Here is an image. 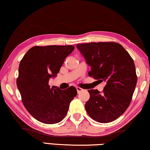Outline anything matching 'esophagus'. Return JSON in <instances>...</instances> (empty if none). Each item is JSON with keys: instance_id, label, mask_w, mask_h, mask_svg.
Listing matches in <instances>:
<instances>
[{"instance_id": "esophagus-1", "label": "esophagus", "mask_w": 150, "mask_h": 150, "mask_svg": "<svg viewBox=\"0 0 150 150\" xmlns=\"http://www.w3.org/2000/svg\"><path fill=\"white\" fill-rule=\"evenodd\" d=\"M76 90H77L78 94H79V93H81V92H83V91H84V89L81 88V87H76Z\"/></svg>"}]
</instances>
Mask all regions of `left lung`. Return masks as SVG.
Here are the masks:
<instances>
[{
  "label": "left lung",
  "mask_w": 150,
  "mask_h": 150,
  "mask_svg": "<svg viewBox=\"0 0 150 150\" xmlns=\"http://www.w3.org/2000/svg\"><path fill=\"white\" fill-rule=\"evenodd\" d=\"M76 47L91 66L89 76L105 83L102 92L89 89L86 112L101 123L117 119L129 107L137 83L133 59L121 45L115 42L77 44Z\"/></svg>",
  "instance_id": "8db88e82"
}]
</instances>
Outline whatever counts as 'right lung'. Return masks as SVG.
<instances>
[{"mask_svg": "<svg viewBox=\"0 0 150 150\" xmlns=\"http://www.w3.org/2000/svg\"><path fill=\"white\" fill-rule=\"evenodd\" d=\"M74 50L73 45L34 46L21 61L17 87L25 108L38 121L45 124L61 121L77 95L74 87L61 90L49 85L50 78L57 75Z\"/></svg>", "mask_w": 150, "mask_h": 150, "instance_id": "right-lung-1", "label": "right lung"}]
</instances>
